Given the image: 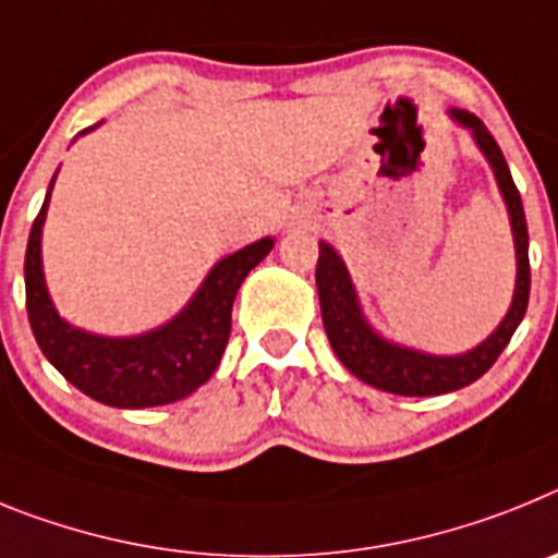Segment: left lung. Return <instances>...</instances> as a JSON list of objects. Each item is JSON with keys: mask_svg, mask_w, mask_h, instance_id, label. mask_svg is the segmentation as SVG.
<instances>
[{"mask_svg": "<svg viewBox=\"0 0 558 558\" xmlns=\"http://www.w3.org/2000/svg\"><path fill=\"white\" fill-rule=\"evenodd\" d=\"M452 120L466 125L472 132L474 143L486 154L492 165L494 179L500 185L502 198H506L508 216H511L513 246H517V286H513V300L497 331L481 345L472 348L458 356H435V353L413 351V348L396 345L387 342L385 337L367 326L365 314L360 308V300L353 292L351 275L345 264L333 252L331 244L319 241V258H317V292H319V312H323V326H326L328 342L339 362L356 376L367 381L371 387H379L385 393L396 396H440L452 393L460 387L472 385L497 362L502 348L511 342L513 331L525 317L527 294H531V264H527V225L525 210H522V198L517 185H513L508 162L502 157L500 145L492 137L483 120H477L469 111L452 109Z\"/></svg>", "mask_w": 558, "mask_h": 558, "instance_id": "left-lung-1", "label": "left lung"}]
</instances>
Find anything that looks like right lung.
Returning a JSON list of instances; mask_svg holds the SVG:
<instances>
[{
    "mask_svg": "<svg viewBox=\"0 0 558 558\" xmlns=\"http://www.w3.org/2000/svg\"><path fill=\"white\" fill-rule=\"evenodd\" d=\"M95 125L81 134L92 132ZM56 182V179H52ZM50 182V187H52ZM45 205L33 221L24 252V292L33 337L47 360L81 393L109 407L143 410L173 404L205 385L219 367L232 328V300L250 269L275 246L260 239L213 266L196 298L171 323L140 337H98L58 317L41 272V227Z\"/></svg>",
    "mask_w": 558,
    "mask_h": 558,
    "instance_id": "1",
    "label": "right lung"
}]
</instances>
